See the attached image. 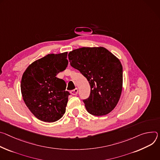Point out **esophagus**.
<instances>
[{
    "mask_svg": "<svg viewBox=\"0 0 160 160\" xmlns=\"http://www.w3.org/2000/svg\"><path fill=\"white\" fill-rule=\"evenodd\" d=\"M78 88H76V89H74V90H71V91H70V93L72 94V95H76L78 94Z\"/></svg>",
    "mask_w": 160,
    "mask_h": 160,
    "instance_id": "1",
    "label": "esophagus"
}]
</instances>
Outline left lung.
<instances>
[{"instance_id": "1", "label": "left lung", "mask_w": 160, "mask_h": 160, "mask_svg": "<svg viewBox=\"0 0 160 160\" xmlns=\"http://www.w3.org/2000/svg\"><path fill=\"white\" fill-rule=\"evenodd\" d=\"M70 65L89 81L90 97L83 100L87 111L97 116L111 112L118 104L122 88L119 60L103 47H84L70 51Z\"/></svg>"}]
</instances>
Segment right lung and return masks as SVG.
Masks as SVG:
<instances>
[{
    "instance_id": "right-lung-1",
    "label": "right lung",
    "mask_w": 160,
    "mask_h": 160,
    "mask_svg": "<svg viewBox=\"0 0 160 160\" xmlns=\"http://www.w3.org/2000/svg\"><path fill=\"white\" fill-rule=\"evenodd\" d=\"M67 52L48 54L32 63L21 81L23 99L31 112L41 121L55 122L65 114L68 92L57 75L68 65Z\"/></svg>"
}]
</instances>
